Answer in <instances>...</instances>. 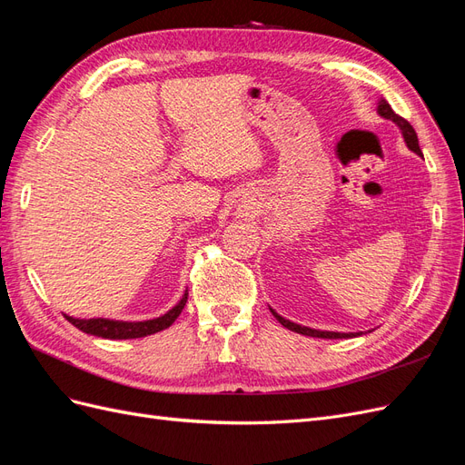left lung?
Masks as SVG:
<instances>
[{"mask_svg":"<svg viewBox=\"0 0 465 465\" xmlns=\"http://www.w3.org/2000/svg\"><path fill=\"white\" fill-rule=\"evenodd\" d=\"M378 114L382 116V118H386V120H391L393 124L398 125V128L401 130V135H403V139H405V143H407V147H410L413 153H417V154H420V157H423V153H420V149H419V139H417V134H415V130H413V125L407 122L405 118H401V116H398L396 112L391 110V106L386 103V98H380L378 101ZM270 311L273 312V316L279 320V323L281 326H285L287 330H291V331H297V333H302V335H308V337H322V340H343V337H357V335H362V331H357V333H341V331H322V330H312V328H306V326H299V323H294V322H291V320H285L283 316H279L273 308H270Z\"/></svg>","mask_w":465,"mask_h":465,"instance_id":"obj_1","label":"left lung"}]
</instances>
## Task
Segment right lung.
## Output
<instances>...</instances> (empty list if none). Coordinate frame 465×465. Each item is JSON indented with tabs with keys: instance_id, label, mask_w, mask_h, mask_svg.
I'll return each instance as SVG.
<instances>
[{
	"instance_id": "add662e5",
	"label": "right lung",
	"mask_w": 465,
	"mask_h": 465,
	"mask_svg": "<svg viewBox=\"0 0 465 465\" xmlns=\"http://www.w3.org/2000/svg\"><path fill=\"white\" fill-rule=\"evenodd\" d=\"M186 301H188V291L182 294L180 302L174 308H171L166 314L153 320H143V322H122V320H108V318L79 320L65 314L64 316L69 323H74L77 330L96 337H104V340H135V337H145L173 326V322L180 316L182 308L186 306Z\"/></svg>"
}]
</instances>
